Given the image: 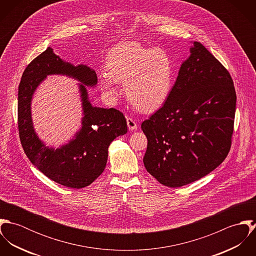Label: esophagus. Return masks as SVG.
Returning <instances> with one entry per match:
<instances>
[{"mask_svg":"<svg viewBox=\"0 0 256 256\" xmlns=\"http://www.w3.org/2000/svg\"><path fill=\"white\" fill-rule=\"evenodd\" d=\"M127 125H128L129 130L137 129V123H136V121L132 117H128L127 118Z\"/></svg>","mask_w":256,"mask_h":256,"instance_id":"obj_1","label":"esophagus"}]
</instances>
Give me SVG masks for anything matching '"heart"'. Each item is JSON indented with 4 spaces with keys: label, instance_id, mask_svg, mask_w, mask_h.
I'll return each instance as SVG.
<instances>
[{
    "label": "heart",
    "instance_id": "1",
    "mask_svg": "<svg viewBox=\"0 0 256 256\" xmlns=\"http://www.w3.org/2000/svg\"><path fill=\"white\" fill-rule=\"evenodd\" d=\"M108 74L100 76V88L106 98L115 100L118 82L125 84L127 98L139 110H158L168 98L174 84V64L162 48L127 41L115 45L106 56Z\"/></svg>",
    "mask_w": 256,
    "mask_h": 256
}]
</instances>
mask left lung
Instances as JSON below:
<instances>
[{
	"label": "left lung",
	"mask_w": 256,
	"mask_h": 256,
	"mask_svg": "<svg viewBox=\"0 0 256 256\" xmlns=\"http://www.w3.org/2000/svg\"><path fill=\"white\" fill-rule=\"evenodd\" d=\"M190 53L164 104L141 125L146 172L174 188L219 166L234 132L236 94L230 74L200 42H193Z\"/></svg>",
	"instance_id": "obj_1"
}]
</instances>
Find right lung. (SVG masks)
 Instances as JSON below:
<instances>
[{"mask_svg": "<svg viewBox=\"0 0 256 256\" xmlns=\"http://www.w3.org/2000/svg\"><path fill=\"white\" fill-rule=\"evenodd\" d=\"M49 74H65L78 79L84 117L74 139L58 149L46 147L38 138L31 118V100L36 86ZM98 84L96 72L86 65L74 66L48 47L22 74L18 86V124L22 146L32 164L44 176L69 188H84L104 170L110 143L127 133V122L115 108L92 106L86 86Z\"/></svg>", "mask_w": 256, "mask_h": 256, "instance_id": "obj_1", "label": "right lung"}]
</instances>
